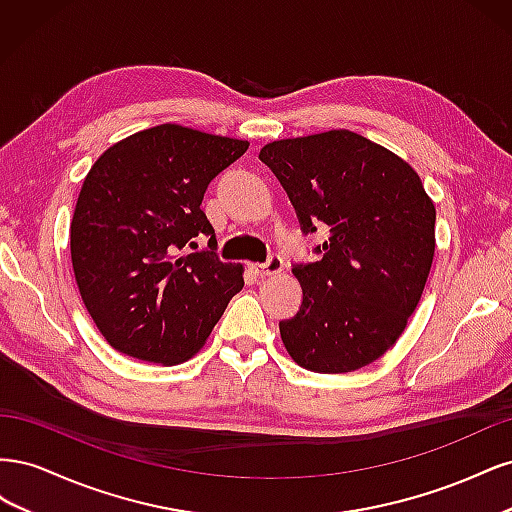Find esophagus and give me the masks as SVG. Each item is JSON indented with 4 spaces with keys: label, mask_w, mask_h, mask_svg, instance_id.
<instances>
[{
    "label": "esophagus",
    "mask_w": 512,
    "mask_h": 512,
    "mask_svg": "<svg viewBox=\"0 0 512 512\" xmlns=\"http://www.w3.org/2000/svg\"><path fill=\"white\" fill-rule=\"evenodd\" d=\"M258 275H277L284 269V258L280 254H271L267 262H260V265L252 267Z\"/></svg>",
    "instance_id": "esophagus-1"
}]
</instances>
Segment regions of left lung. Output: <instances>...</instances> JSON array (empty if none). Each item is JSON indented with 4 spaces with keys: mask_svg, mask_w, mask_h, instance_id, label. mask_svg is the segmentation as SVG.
<instances>
[{
    "mask_svg": "<svg viewBox=\"0 0 512 512\" xmlns=\"http://www.w3.org/2000/svg\"><path fill=\"white\" fill-rule=\"evenodd\" d=\"M301 232L329 228L316 262H294L303 301L280 322L290 356L318 374L361 369L404 333L436 250V207L395 153L348 130L260 149Z\"/></svg>",
    "mask_w": 512,
    "mask_h": 512,
    "instance_id": "8db88e82",
    "label": "left lung"
}]
</instances>
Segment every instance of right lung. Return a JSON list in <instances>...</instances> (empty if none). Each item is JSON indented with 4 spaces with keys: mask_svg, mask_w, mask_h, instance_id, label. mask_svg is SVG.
Returning a JSON list of instances; mask_svg holds the SVG:
<instances>
[{
    "mask_svg": "<svg viewBox=\"0 0 512 512\" xmlns=\"http://www.w3.org/2000/svg\"><path fill=\"white\" fill-rule=\"evenodd\" d=\"M247 147L164 123L128 136L91 166L70 224L72 269L115 350L149 363L188 361L243 288V267L220 260L200 205ZM200 238L210 239L203 251Z\"/></svg>",
    "mask_w": 512,
    "mask_h": 512,
    "instance_id": "1",
    "label": "right lung"
}]
</instances>
